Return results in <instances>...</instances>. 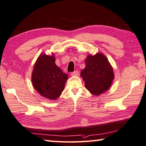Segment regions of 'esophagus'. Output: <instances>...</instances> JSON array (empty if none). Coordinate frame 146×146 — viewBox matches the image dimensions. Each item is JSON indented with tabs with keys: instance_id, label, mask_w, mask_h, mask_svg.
Returning a JSON list of instances; mask_svg holds the SVG:
<instances>
[{
	"instance_id": "esophagus-1",
	"label": "esophagus",
	"mask_w": 146,
	"mask_h": 146,
	"mask_svg": "<svg viewBox=\"0 0 146 146\" xmlns=\"http://www.w3.org/2000/svg\"><path fill=\"white\" fill-rule=\"evenodd\" d=\"M78 75H79V73H78V71L77 70L73 72H71L72 76H78Z\"/></svg>"
}]
</instances>
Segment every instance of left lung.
I'll use <instances>...</instances> for the list:
<instances>
[{"instance_id": "8db88e82", "label": "left lung", "mask_w": 146, "mask_h": 146, "mask_svg": "<svg viewBox=\"0 0 146 146\" xmlns=\"http://www.w3.org/2000/svg\"><path fill=\"white\" fill-rule=\"evenodd\" d=\"M85 68L81 72L86 88L95 96L105 92L111 86L114 78L113 68L102 53L88 55Z\"/></svg>"}]
</instances>
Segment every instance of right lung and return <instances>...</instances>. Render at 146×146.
I'll use <instances>...</instances> for the list:
<instances>
[{"label": "right lung", "mask_w": 146, "mask_h": 146, "mask_svg": "<svg viewBox=\"0 0 146 146\" xmlns=\"http://www.w3.org/2000/svg\"><path fill=\"white\" fill-rule=\"evenodd\" d=\"M68 75L56 65L54 55L41 54L33 68L31 80L36 90L50 100L57 99L64 90Z\"/></svg>", "instance_id": "add662e5"}]
</instances>
